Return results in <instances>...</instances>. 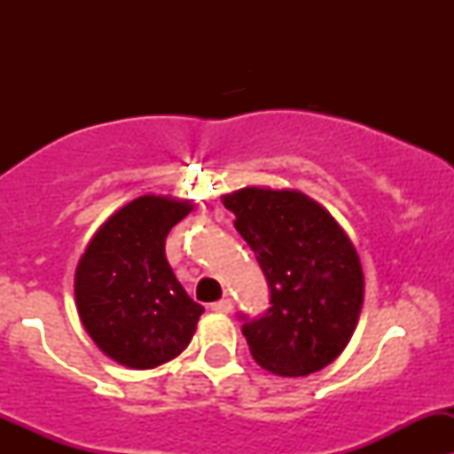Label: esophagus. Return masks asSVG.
I'll use <instances>...</instances> for the list:
<instances>
[{
  "mask_svg": "<svg viewBox=\"0 0 454 454\" xmlns=\"http://www.w3.org/2000/svg\"><path fill=\"white\" fill-rule=\"evenodd\" d=\"M210 309H213V312H217V314H228L232 309V301L228 299H219V301H215V303H210Z\"/></svg>",
  "mask_w": 454,
  "mask_h": 454,
  "instance_id": "1",
  "label": "esophagus"
}]
</instances>
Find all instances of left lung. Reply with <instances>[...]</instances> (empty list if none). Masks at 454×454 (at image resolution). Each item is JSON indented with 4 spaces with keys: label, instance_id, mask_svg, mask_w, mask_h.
Here are the masks:
<instances>
[{
    "label": "left lung",
    "instance_id": "obj_1",
    "mask_svg": "<svg viewBox=\"0 0 454 454\" xmlns=\"http://www.w3.org/2000/svg\"><path fill=\"white\" fill-rule=\"evenodd\" d=\"M223 206L270 287L263 314H239L253 358L287 378L327 367L349 342L363 308L364 274L349 237L299 191L250 186L223 195Z\"/></svg>",
    "mask_w": 454,
    "mask_h": 454
}]
</instances>
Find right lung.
<instances>
[{"mask_svg":"<svg viewBox=\"0 0 454 454\" xmlns=\"http://www.w3.org/2000/svg\"><path fill=\"white\" fill-rule=\"evenodd\" d=\"M189 201L145 195L100 226L74 277L76 309L103 354L131 369H153L186 349L204 308L173 274L168 231Z\"/></svg>","mask_w":454,"mask_h":454,"instance_id":"add662e5","label":"right lung"}]
</instances>
